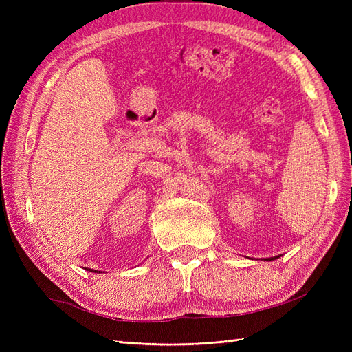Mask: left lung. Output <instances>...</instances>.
<instances>
[{"label":"left lung","mask_w":352,"mask_h":352,"mask_svg":"<svg viewBox=\"0 0 352 352\" xmlns=\"http://www.w3.org/2000/svg\"><path fill=\"white\" fill-rule=\"evenodd\" d=\"M265 260H267V261H270V260H273V258H265Z\"/></svg>","instance_id":"left-lung-1"}]
</instances>
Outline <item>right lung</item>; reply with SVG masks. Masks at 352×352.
I'll return each instance as SVG.
<instances>
[{
	"label": "right lung",
	"instance_id": "obj_1",
	"mask_svg": "<svg viewBox=\"0 0 352 352\" xmlns=\"http://www.w3.org/2000/svg\"><path fill=\"white\" fill-rule=\"evenodd\" d=\"M91 272H94V270H91ZM95 273H98V272H97V270H95Z\"/></svg>",
	"mask_w": 352,
	"mask_h": 352
}]
</instances>
